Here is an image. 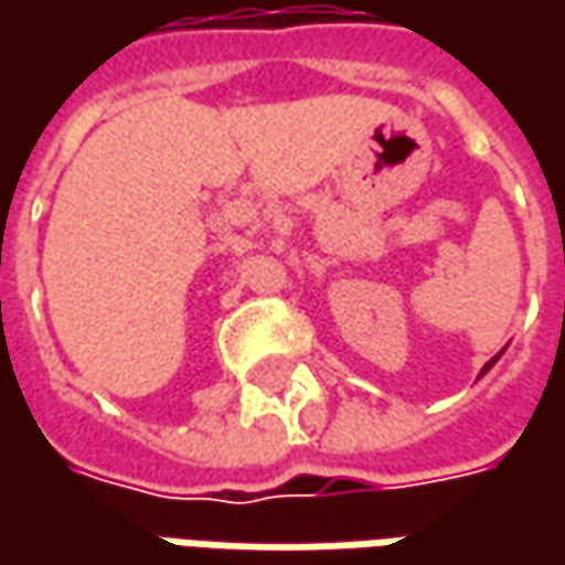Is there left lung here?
<instances>
[{"instance_id":"left-lung-1","label":"left lung","mask_w":565,"mask_h":565,"mask_svg":"<svg viewBox=\"0 0 565 565\" xmlns=\"http://www.w3.org/2000/svg\"><path fill=\"white\" fill-rule=\"evenodd\" d=\"M500 355H503V352H500ZM500 355H493V359H490L488 364H484V367H481V374H478V377H484V374H488L490 367H493V364H497V359H500Z\"/></svg>"}]
</instances>
